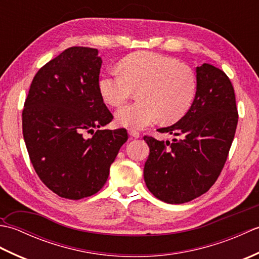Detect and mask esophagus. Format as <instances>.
I'll return each mask as SVG.
<instances>
[{
	"label": "esophagus",
	"mask_w": 259,
	"mask_h": 259,
	"mask_svg": "<svg viewBox=\"0 0 259 259\" xmlns=\"http://www.w3.org/2000/svg\"><path fill=\"white\" fill-rule=\"evenodd\" d=\"M128 133L131 137H134V138H139V137H140V134L136 129L130 128V129H128Z\"/></svg>",
	"instance_id": "1"
}]
</instances>
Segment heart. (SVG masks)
I'll return each mask as SVG.
<instances>
[{"mask_svg":"<svg viewBox=\"0 0 259 259\" xmlns=\"http://www.w3.org/2000/svg\"><path fill=\"white\" fill-rule=\"evenodd\" d=\"M119 71H109L99 80L104 102L120 107L138 90L140 100L120 108L117 121L124 126L145 128L161 117L174 122L190 109L197 91L196 74L189 65L164 54L141 51L124 58Z\"/></svg>","mask_w":259,"mask_h":259,"instance_id":"heart-1","label":"heart"}]
</instances>
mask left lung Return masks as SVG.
Listing matches in <instances>:
<instances>
[{
    "label": "left lung",
    "instance_id": "8db88e82",
    "mask_svg": "<svg viewBox=\"0 0 259 259\" xmlns=\"http://www.w3.org/2000/svg\"><path fill=\"white\" fill-rule=\"evenodd\" d=\"M195 100L183 118L161 134L170 144L145 136L150 148L144 177L151 194L168 203H184L205 194L227 160L238 122L234 87L226 73L203 63L196 69Z\"/></svg>",
    "mask_w": 259,
    "mask_h": 259
}]
</instances>
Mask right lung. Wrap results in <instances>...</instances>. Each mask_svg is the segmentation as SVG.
<instances>
[{"label": "right lung", "mask_w": 259, "mask_h": 259, "mask_svg": "<svg viewBox=\"0 0 259 259\" xmlns=\"http://www.w3.org/2000/svg\"><path fill=\"white\" fill-rule=\"evenodd\" d=\"M101 63L97 49L64 50L37 71L22 111L33 168L49 189L67 199L97 194L128 140L123 128L98 129L113 119L99 91Z\"/></svg>", "instance_id": "right-lung-1"}]
</instances>
